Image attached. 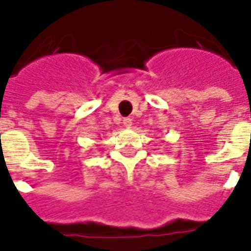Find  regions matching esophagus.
Listing matches in <instances>:
<instances>
[{
  "instance_id": "1",
  "label": "esophagus",
  "mask_w": 251,
  "mask_h": 251,
  "mask_svg": "<svg viewBox=\"0 0 251 251\" xmlns=\"http://www.w3.org/2000/svg\"><path fill=\"white\" fill-rule=\"evenodd\" d=\"M124 125H125V127H131L133 121H131L130 118H125V120H124Z\"/></svg>"
}]
</instances>
